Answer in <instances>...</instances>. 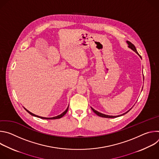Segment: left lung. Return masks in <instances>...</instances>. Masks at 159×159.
I'll use <instances>...</instances> for the list:
<instances>
[{
  "mask_svg": "<svg viewBox=\"0 0 159 159\" xmlns=\"http://www.w3.org/2000/svg\"><path fill=\"white\" fill-rule=\"evenodd\" d=\"M127 42V43H128V47L129 48H130L131 49H132L134 52H135L136 53H137L139 55H140L139 54V53L137 52V49H136V48H135V47H134V45L133 44H132L130 41H126ZM140 57H141V56L140 55ZM142 58V57H141ZM132 108V107H131ZM91 109H92V110L94 111V112H95L96 114L98 115V116H100V117H102V118H116V117H118V116H123V115H125V114H126V113L128 112V111H130V109L129 110H128L127 112H126L125 113H123V115H119V116H109V115H104V114H102V113H101V112H98V111H96L95 109H94L93 107H91Z\"/></svg>",
  "mask_w": 159,
  "mask_h": 159,
  "instance_id": "8db88e82",
  "label": "left lung"
}]
</instances>
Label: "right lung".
I'll use <instances>...</instances> for the list:
<instances>
[{
  "label": "right lung",
  "mask_w": 159,
  "mask_h": 159,
  "mask_svg": "<svg viewBox=\"0 0 159 159\" xmlns=\"http://www.w3.org/2000/svg\"><path fill=\"white\" fill-rule=\"evenodd\" d=\"M25 110L28 112V113H30V114L31 115H32V116H36V117H38V118H41V119H44V120H55V119H59V118H61V117H63L66 113V112L68 111V109H69V107H68L67 108H66V109L63 112V113H61V115H58V116H55V117H53V118H44V117H41V116H37V115H34L33 113H32V112H30L29 111H28L26 108H25Z\"/></svg>",
  "instance_id": "right-lung-1"
}]
</instances>
